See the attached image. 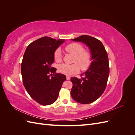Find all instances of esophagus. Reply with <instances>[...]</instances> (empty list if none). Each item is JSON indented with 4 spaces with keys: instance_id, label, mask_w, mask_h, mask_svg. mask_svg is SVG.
Here are the masks:
<instances>
[{
    "instance_id": "34e87169",
    "label": "esophagus",
    "mask_w": 135,
    "mask_h": 135,
    "mask_svg": "<svg viewBox=\"0 0 135 135\" xmlns=\"http://www.w3.org/2000/svg\"><path fill=\"white\" fill-rule=\"evenodd\" d=\"M66 79L67 80H70V77L69 76H66Z\"/></svg>"
}]
</instances>
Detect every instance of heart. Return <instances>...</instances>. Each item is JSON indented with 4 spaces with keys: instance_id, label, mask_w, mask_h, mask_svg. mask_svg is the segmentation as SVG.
Segmentation results:
<instances>
[{
    "instance_id": "obj_1",
    "label": "heart",
    "mask_w": 135,
    "mask_h": 135,
    "mask_svg": "<svg viewBox=\"0 0 135 135\" xmlns=\"http://www.w3.org/2000/svg\"><path fill=\"white\" fill-rule=\"evenodd\" d=\"M65 50L68 52L74 55L73 64H62L59 66L60 73L66 75H70L81 70H85L88 68L91 62V56L88 51L83 50L81 44L78 43H72L68 44L65 47ZM54 59L56 62H60L62 60V54L60 49L55 52Z\"/></svg>"
}]
</instances>
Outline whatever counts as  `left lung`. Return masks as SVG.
<instances>
[{"label":"left lung","mask_w":135,"mask_h":135,"mask_svg":"<svg viewBox=\"0 0 135 135\" xmlns=\"http://www.w3.org/2000/svg\"><path fill=\"white\" fill-rule=\"evenodd\" d=\"M71 40L86 45L91 52L92 62L88 70L81 74L83 78H71V96L77 103L90 104L99 99L107 87L109 75L108 56L103 43L96 38L81 35Z\"/></svg>","instance_id":"1"}]
</instances>
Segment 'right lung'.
<instances>
[{"mask_svg":"<svg viewBox=\"0 0 135 135\" xmlns=\"http://www.w3.org/2000/svg\"><path fill=\"white\" fill-rule=\"evenodd\" d=\"M64 42L44 36L28 45L23 55L21 67L23 85L32 99L42 105L55 103L66 80V76L56 74L57 69L51 66L55 52ZM50 72L55 74L52 76Z\"/></svg>","mask_w":135,"mask_h":135,"instance_id":"add662e5","label":"right lung"}]
</instances>
